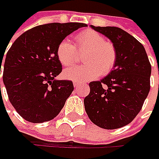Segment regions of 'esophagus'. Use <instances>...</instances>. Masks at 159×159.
Segmentation results:
<instances>
[{
	"label": "esophagus",
	"instance_id": "1",
	"mask_svg": "<svg viewBox=\"0 0 159 159\" xmlns=\"http://www.w3.org/2000/svg\"><path fill=\"white\" fill-rule=\"evenodd\" d=\"M81 84H80V83H78V82H74L73 83V86H74V88L75 89H77V88H79Z\"/></svg>",
	"mask_w": 159,
	"mask_h": 159
}]
</instances>
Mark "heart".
<instances>
[{
  "label": "heart",
  "instance_id": "b5f03b06",
  "mask_svg": "<svg viewBox=\"0 0 159 159\" xmlns=\"http://www.w3.org/2000/svg\"><path fill=\"white\" fill-rule=\"evenodd\" d=\"M76 48L80 53H85L82 61L84 65L73 66L64 70L67 80L81 83L109 74L117 61V50L111 42L105 41L104 37L94 30H85L75 37ZM57 56L64 66H70L78 59L75 47L70 40H62L57 47Z\"/></svg>",
  "mask_w": 159,
  "mask_h": 159
}]
</instances>
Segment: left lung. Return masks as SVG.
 Listing matches in <instances>:
<instances>
[{
	"instance_id": "left-lung-1",
	"label": "left lung",
	"mask_w": 159,
	"mask_h": 159,
	"mask_svg": "<svg viewBox=\"0 0 159 159\" xmlns=\"http://www.w3.org/2000/svg\"><path fill=\"white\" fill-rule=\"evenodd\" d=\"M90 26L112 42L117 61L106 77L89 83L85 110L95 125L104 129L120 128L132 122L143 105L150 92L151 65L143 44L125 31Z\"/></svg>"
}]
</instances>
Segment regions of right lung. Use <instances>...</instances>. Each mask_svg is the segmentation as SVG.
Returning <instances> with one entry per match:
<instances>
[{"label": "right lung", "instance_id": "add662e5", "mask_svg": "<svg viewBox=\"0 0 159 159\" xmlns=\"http://www.w3.org/2000/svg\"><path fill=\"white\" fill-rule=\"evenodd\" d=\"M85 26L82 23L38 25L10 47L3 65V83L9 102L23 119L42 123L61 111L74 88L70 80H56L62 71L57 49L66 36Z\"/></svg>", "mask_w": 159, "mask_h": 159}]
</instances>
